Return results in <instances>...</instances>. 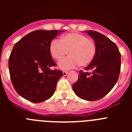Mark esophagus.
I'll return each mask as SVG.
<instances>
[{"mask_svg":"<svg viewBox=\"0 0 132 132\" xmlns=\"http://www.w3.org/2000/svg\"><path fill=\"white\" fill-rule=\"evenodd\" d=\"M67 73H68V71H63V76H66V75H67Z\"/></svg>","mask_w":132,"mask_h":132,"instance_id":"obj_1","label":"esophagus"}]
</instances>
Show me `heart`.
I'll return each mask as SVG.
<instances>
[{
    "label": "heart",
    "instance_id": "heart-1",
    "mask_svg": "<svg viewBox=\"0 0 132 132\" xmlns=\"http://www.w3.org/2000/svg\"><path fill=\"white\" fill-rule=\"evenodd\" d=\"M50 55L55 60H60L67 53L69 55L60 61L59 69L67 70L80 65L87 67L93 62L96 53V45L93 39L82 34L71 32L63 35L60 40H53L49 47Z\"/></svg>",
    "mask_w": 132,
    "mask_h": 132
}]
</instances>
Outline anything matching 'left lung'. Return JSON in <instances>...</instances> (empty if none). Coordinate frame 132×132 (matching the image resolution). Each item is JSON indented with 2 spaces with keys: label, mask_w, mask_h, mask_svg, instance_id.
Segmentation results:
<instances>
[{
  "label": "left lung",
  "mask_w": 132,
  "mask_h": 132,
  "mask_svg": "<svg viewBox=\"0 0 132 132\" xmlns=\"http://www.w3.org/2000/svg\"><path fill=\"white\" fill-rule=\"evenodd\" d=\"M87 34L96 45V53L93 62L79 72L78 80L73 85L77 96L85 101H94L106 95L117 82L120 72L121 54L117 45L108 38L96 31Z\"/></svg>",
  "instance_id": "obj_1"
}]
</instances>
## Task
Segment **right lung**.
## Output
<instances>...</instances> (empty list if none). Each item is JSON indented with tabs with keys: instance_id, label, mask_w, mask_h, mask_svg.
I'll return each instance as SVG.
<instances>
[{
	"instance_id": "obj_1",
	"label": "right lung",
	"mask_w": 132,
	"mask_h": 132,
	"mask_svg": "<svg viewBox=\"0 0 132 132\" xmlns=\"http://www.w3.org/2000/svg\"><path fill=\"white\" fill-rule=\"evenodd\" d=\"M64 30H36L14 46L9 59L10 79L20 96L34 103L52 97L57 81L63 75L52 70L56 64L49 52L52 41Z\"/></svg>"
}]
</instances>
